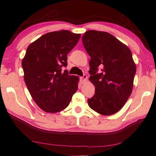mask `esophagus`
<instances>
[{
    "instance_id": "esophagus-1",
    "label": "esophagus",
    "mask_w": 156,
    "mask_h": 156,
    "mask_svg": "<svg viewBox=\"0 0 156 156\" xmlns=\"http://www.w3.org/2000/svg\"><path fill=\"white\" fill-rule=\"evenodd\" d=\"M87 80V76L86 74H84L82 77H80V81L82 82V83H84Z\"/></svg>"
}]
</instances>
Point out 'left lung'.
<instances>
[{
  "mask_svg": "<svg viewBox=\"0 0 156 156\" xmlns=\"http://www.w3.org/2000/svg\"><path fill=\"white\" fill-rule=\"evenodd\" d=\"M82 41L91 57L89 80L96 88L94 96L88 99L89 106L100 114H114L133 89L136 66L131 50L105 31H87Z\"/></svg>",
  "mask_w": 156,
  "mask_h": 156,
  "instance_id": "obj_1",
  "label": "left lung"
}]
</instances>
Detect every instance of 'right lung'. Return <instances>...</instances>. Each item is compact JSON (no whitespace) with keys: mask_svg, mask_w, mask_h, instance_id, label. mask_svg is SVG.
Returning a JSON list of instances; mask_svg holds the SVG:
<instances>
[{"mask_svg":"<svg viewBox=\"0 0 156 156\" xmlns=\"http://www.w3.org/2000/svg\"><path fill=\"white\" fill-rule=\"evenodd\" d=\"M80 34L68 30L44 34L31 43L22 61L24 80L31 97L45 112L65 109L78 89V77L62 71L67 54L77 44Z\"/></svg>","mask_w":156,"mask_h":156,"instance_id":"1","label":"right lung"}]
</instances>
